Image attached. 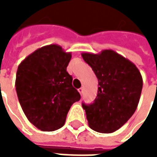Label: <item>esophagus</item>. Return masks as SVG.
Listing matches in <instances>:
<instances>
[{"mask_svg":"<svg viewBox=\"0 0 157 157\" xmlns=\"http://www.w3.org/2000/svg\"><path fill=\"white\" fill-rule=\"evenodd\" d=\"M78 92H80V94H81V95H82V93H83V88H82V87H81V88H79L78 89Z\"/></svg>","mask_w":157,"mask_h":157,"instance_id":"esophagus-1","label":"esophagus"}]
</instances>
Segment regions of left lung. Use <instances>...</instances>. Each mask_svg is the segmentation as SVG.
Returning a JSON list of instances; mask_svg holds the SVG:
<instances>
[{"label":"left lung","instance_id":"left-lung-1","mask_svg":"<svg viewBox=\"0 0 157 157\" xmlns=\"http://www.w3.org/2000/svg\"><path fill=\"white\" fill-rule=\"evenodd\" d=\"M82 56L92 67L99 86L94 102L82 103L89 127L100 133H113L137 109L143 86L141 74L134 63L112 49L82 53Z\"/></svg>","mask_w":157,"mask_h":157}]
</instances>
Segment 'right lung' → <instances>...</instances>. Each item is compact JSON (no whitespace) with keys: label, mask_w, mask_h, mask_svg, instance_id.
<instances>
[{"label":"right lung","mask_w":157,"mask_h":157,"mask_svg":"<svg viewBox=\"0 0 157 157\" xmlns=\"http://www.w3.org/2000/svg\"><path fill=\"white\" fill-rule=\"evenodd\" d=\"M71 53L59 45L38 48L18 65L16 91L29 122L42 131H55L65 124L71 105L81 98L66 71Z\"/></svg>","instance_id":"add662e5"}]
</instances>
